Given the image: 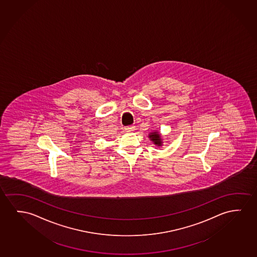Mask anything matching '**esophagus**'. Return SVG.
<instances>
[{
    "instance_id": "esophagus-1",
    "label": "esophagus",
    "mask_w": 257,
    "mask_h": 257,
    "mask_svg": "<svg viewBox=\"0 0 257 257\" xmlns=\"http://www.w3.org/2000/svg\"><path fill=\"white\" fill-rule=\"evenodd\" d=\"M125 131L126 132H131V131H135V126H125Z\"/></svg>"
}]
</instances>
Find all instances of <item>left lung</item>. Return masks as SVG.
<instances>
[{"label": "left lung", "mask_w": 257, "mask_h": 257, "mask_svg": "<svg viewBox=\"0 0 257 257\" xmlns=\"http://www.w3.org/2000/svg\"><path fill=\"white\" fill-rule=\"evenodd\" d=\"M149 138L152 140V142H153V144L154 145H157V146H161L163 144L162 138H161V136L159 134V132H152V133H150L149 134Z\"/></svg>", "instance_id": "obj_1"}]
</instances>
